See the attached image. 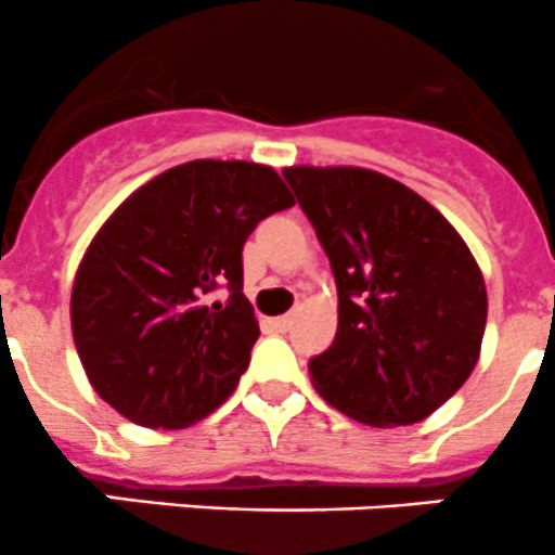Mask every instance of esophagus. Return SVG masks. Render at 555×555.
I'll use <instances>...</instances> for the list:
<instances>
[{
	"mask_svg": "<svg viewBox=\"0 0 555 555\" xmlns=\"http://www.w3.org/2000/svg\"><path fill=\"white\" fill-rule=\"evenodd\" d=\"M270 323L278 328V332H288L291 323H294V318H291V315H280V318H272Z\"/></svg>",
	"mask_w": 555,
	"mask_h": 555,
	"instance_id": "1",
	"label": "esophagus"
}]
</instances>
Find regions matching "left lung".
Returning a JSON list of instances; mask_svg holds the SVG:
<instances>
[{"label":"left lung","mask_w":555,"mask_h":555,"mask_svg":"<svg viewBox=\"0 0 555 555\" xmlns=\"http://www.w3.org/2000/svg\"><path fill=\"white\" fill-rule=\"evenodd\" d=\"M337 283L334 343L307 370L356 421L408 426L475 370L488 296L456 229L415 191L359 167L283 169Z\"/></svg>","instance_id":"1"}]
</instances>
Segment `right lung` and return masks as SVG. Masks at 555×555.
Here are the masks:
<instances>
[{
    "label": "right lung",
    "mask_w": 555,
    "mask_h": 555,
    "mask_svg": "<svg viewBox=\"0 0 555 555\" xmlns=\"http://www.w3.org/2000/svg\"><path fill=\"white\" fill-rule=\"evenodd\" d=\"M294 196L272 167L167 169L107 218L73 285V337L93 391L147 429H183L227 402L259 339L243 245ZM230 291L227 302L211 299Z\"/></svg>",
    "instance_id": "add662e5"
}]
</instances>
